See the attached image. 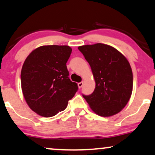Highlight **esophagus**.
<instances>
[{
  "label": "esophagus",
  "instance_id": "34e87169",
  "mask_svg": "<svg viewBox=\"0 0 155 155\" xmlns=\"http://www.w3.org/2000/svg\"><path fill=\"white\" fill-rule=\"evenodd\" d=\"M78 88H81V87L83 86V82H79L78 83Z\"/></svg>",
  "mask_w": 155,
  "mask_h": 155
}]
</instances>
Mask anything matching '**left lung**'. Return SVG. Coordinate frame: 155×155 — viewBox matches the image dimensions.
I'll use <instances>...</instances> for the list:
<instances>
[{
  "label": "left lung",
  "instance_id": "obj_1",
  "mask_svg": "<svg viewBox=\"0 0 155 155\" xmlns=\"http://www.w3.org/2000/svg\"><path fill=\"white\" fill-rule=\"evenodd\" d=\"M92 71L96 87L83 95L96 115H116L126 106L133 90V73L127 58L115 48L96 43L78 47Z\"/></svg>",
  "mask_w": 155,
  "mask_h": 155
}]
</instances>
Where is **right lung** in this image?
<instances>
[{
    "instance_id": "right-lung-1",
    "label": "right lung",
    "mask_w": 155,
    "mask_h": 155,
    "mask_svg": "<svg viewBox=\"0 0 155 155\" xmlns=\"http://www.w3.org/2000/svg\"><path fill=\"white\" fill-rule=\"evenodd\" d=\"M71 51L68 45H44L26 57L21 71V90L38 115L50 117L64 110L78 91L66 66Z\"/></svg>"
}]
</instances>
